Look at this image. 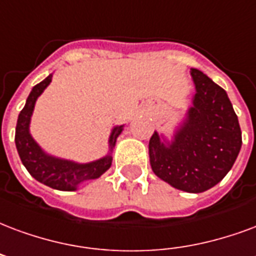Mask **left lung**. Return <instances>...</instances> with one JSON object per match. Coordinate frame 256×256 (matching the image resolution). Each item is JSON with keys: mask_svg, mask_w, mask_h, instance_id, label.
<instances>
[{"mask_svg": "<svg viewBox=\"0 0 256 256\" xmlns=\"http://www.w3.org/2000/svg\"><path fill=\"white\" fill-rule=\"evenodd\" d=\"M192 103L171 140L154 132L149 162L162 180L186 192H204L222 180L242 148V130L228 94L200 70H190Z\"/></svg>", "mask_w": 256, "mask_h": 256, "instance_id": "obj_1", "label": "left lung"}]
</instances>
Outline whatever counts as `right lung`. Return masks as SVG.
I'll return each instance as SVG.
<instances>
[{
    "label": "right lung",
    "mask_w": 256,
    "mask_h": 256,
    "mask_svg": "<svg viewBox=\"0 0 256 256\" xmlns=\"http://www.w3.org/2000/svg\"><path fill=\"white\" fill-rule=\"evenodd\" d=\"M51 80L52 74H48L42 82L35 85L28 94L26 106L17 118L14 142L22 166L27 168L32 178L56 190L74 191L84 182L100 178L111 166L112 150L124 124L114 126L108 137V153L94 162H76L47 153L31 136L30 124L38 98L50 85Z\"/></svg>",
    "instance_id": "1"
}]
</instances>
